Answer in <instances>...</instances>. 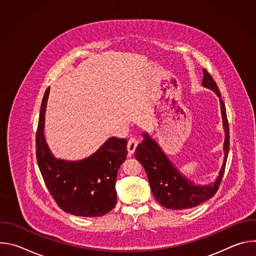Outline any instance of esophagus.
I'll return each mask as SVG.
<instances>
[{"label": "esophagus", "instance_id": "obj_1", "mask_svg": "<svg viewBox=\"0 0 256 256\" xmlns=\"http://www.w3.org/2000/svg\"><path fill=\"white\" fill-rule=\"evenodd\" d=\"M138 144V140L134 136H132L128 140V151L130 154H134V152L136 151V148Z\"/></svg>", "mask_w": 256, "mask_h": 256}]
</instances>
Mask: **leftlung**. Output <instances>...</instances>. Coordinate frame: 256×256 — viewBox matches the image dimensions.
<instances>
[{
  "label": "left lung",
  "mask_w": 256,
  "mask_h": 256,
  "mask_svg": "<svg viewBox=\"0 0 256 256\" xmlns=\"http://www.w3.org/2000/svg\"><path fill=\"white\" fill-rule=\"evenodd\" d=\"M202 86L212 90L220 98L223 126L225 130L224 162L214 184L208 186H196L186 177L182 176L175 166L159 147V144L144 132L142 142L138 144L134 156L147 172L149 184L156 200L163 206L171 210H184L196 206L210 200L218 192L222 181L230 148L229 122L226 107L221 99V93L210 72L204 68Z\"/></svg>",
  "instance_id": "1"
}]
</instances>
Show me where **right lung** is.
<instances>
[{
    "mask_svg": "<svg viewBox=\"0 0 256 256\" xmlns=\"http://www.w3.org/2000/svg\"><path fill=\"white\" fill-rule=\"evenodd\" d=\"M48 94L50 87L42 102L36 130V159L44 184L64 212L80 216H103L116 204V180L126 159L128 140L112 136L81 161L54 158L44 134Z\"/></svg>",
    "mask_w": 256,
    "mask_h": 256,
    "instance_id": "obj_1",
    "label": "right lung"
}]
</instances>
